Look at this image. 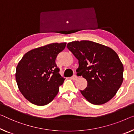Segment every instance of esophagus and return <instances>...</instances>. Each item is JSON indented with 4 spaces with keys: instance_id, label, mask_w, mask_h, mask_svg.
<instances>
[{
    "instance_id": "1",
    "label": "esophagus",
    "mask_w": 134,
    "mask_h": 134,
    "mask_svg": "<svg viewBox=\"0 0 134 134\" xmlns=\"http://www.w3.org/2000/svg\"><path fill=\"white\" fill-rule=\"evenodd\" d=\"M71 78L73 80H76V79H77V76L76 75H73V76H72V77H71Z\"/></svg>"
}]
</instances>
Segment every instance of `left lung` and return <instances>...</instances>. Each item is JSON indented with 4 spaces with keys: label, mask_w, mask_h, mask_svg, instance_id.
Returning <instances> with one entry per match:
<instances>
[{
    "label": "left lung",
    "mask_w": 134,
    "mask_h": 134,
    "mask_svg": "<svg viewBox=\"0 0 134 134\" xmlns=\"http://www.w3.org/2000/svg\"><path fill=\"white\" fill-rule=\"evenodd\" d=\"M67 47L79 61L76 72L87 81V87L80 90L83 96L94 105L113 98L123 81V65L116 52L87 40L70 42Z\"/></svg>",
    "instance_id": "obj_1"
}]
</instances>
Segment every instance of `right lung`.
<instances>
[{
    "label": "right lung",
    "mask_w": 134,
    "mask_h": 134,
    "mask_svg": "<svg viewBox=\"0 0 134 134\" xmlns=\"http://www.w3.org/2000/svg\"><path fill=\"white\" fill-rule=\"evenodd\" d=\"M66 43H52L27 52L16 68L15 79L20 91L30 102L44 106L57 95L65 79L59 74L56 58Z\"/></svg>",
    "instance_id": "1"
}]
</instances>
